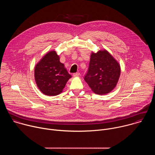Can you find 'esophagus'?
I'll list each match as a JSON object with an SVG mask.
<instances>
[{"instance_id":"34e87169","label":"esophagus","mask_w":155,"mask_h":155,"mask_svg":"<svg viewBox=\"0 0 155 155\" xmlns=\"http://www.w3.org/2000/svg\"><path fill=\"white\" fill-rule=\"evenodd\" d=\"M73 75H74V77H79V76L80 75V73H79V72H76V73H74V74H73Z\"/></svg>"}]
</instances>
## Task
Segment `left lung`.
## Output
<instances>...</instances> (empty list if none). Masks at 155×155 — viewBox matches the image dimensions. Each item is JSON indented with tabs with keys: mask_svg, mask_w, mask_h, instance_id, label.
Here are the masks:
<instances>
[{
	"mask_svg": "<svg viewBox=\"0 0 155 155\" xmlns=\"http://www.w3.org/2000/svg\"><path fill=\"white\" fill-rule=\"evenodd\" d=\"M120 71L119 64L111 54L106 50L99 51L91 54L84 79L94 93L105 94L116 86Z\"/></svg>",
	"mask_w": 155,
	"mask_h": 155,
	"instance_id": "8db88e82",
	"label": "left lung"
}]
</instances>
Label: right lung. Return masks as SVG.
Returning a JSON list of instances; mask_svg holds the SVG:
<instances>
[{"label":"right lung","instance_id":"right-lung-1","mask_svg":"<svg viewBox=\"0 0 155 155\" xmlns=\"http://www.w3.org/2000/svg\"><path fill=\"white\" fill-rule=\"evenodd\" d=\"M35 80L40 90L47 96L60 94L71 77L60 62L59 56L54 51L48 53L36 65Z\"/></svg>","mask_w":155,"mask_h":155}]
</instances>
